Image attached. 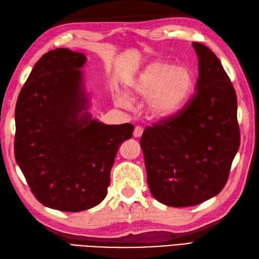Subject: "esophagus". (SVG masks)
<instances>
[{
  "label": "esophagus",
  "instance_id": "esophagus-1",
  "mask_svg": "<svg viewBox=\"0 0 259 259\" xmlns=\"http://www.w3.org/2000/svg\"><path fill=\"white\" fill-rule=\"evenodd\" d=\"M143 131H144V130H143L141 126H136L135 130H134V133H133V136L136 137V138L141 137V136L143 135Z\"/></svg>",
  "mask_w": 259,
  "mask_h": 259
}]
</instances>
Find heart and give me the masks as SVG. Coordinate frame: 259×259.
Masks as SVG:
<instances>
[{
  "label": "heart",
  "instance_id": "1",
  "mask_svg": "<svg viewBox=\"0 0 259 259\" xmlns=\"http://www.w3.org/2000/svg\"><path fill=\"white\" fill-rule=\"evenodd\" d=\"M195 85L192 69L185 65L156 60L147 64L126 88V95L118 93L115 101L127 108L130 98L146 99L148 114L158 120L176 114L190 99Z\"/></svg>",
  "mask_w": 259,
  "mask_h": 259
}]
</instances>
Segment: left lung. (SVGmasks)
<instances>
[{
    "mask_svg": "<svg viewBox=\"0 0 259 259\" xmlns=\"http://www.w3.org/2000/svg\"><path fill=\"white\" fill-rule=\"evenodd\" d=\"M193 47L197 92L179 113L148 126L141 138L150 192L171 207L195 206L218 195L240 147L233 85L210 49Z\"/></svg>",
    "mask_w": 259,
    "mask_h": 259,
    "instance_id": "left-lung-1",
    "label": "left lung"
}]
</instances>
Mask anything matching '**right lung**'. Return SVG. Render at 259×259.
<instances>
[{
  "label": "right lung",
  "instance_id": "1",
  "mask_svg": "<svg viewBox=\"0 0 259 259\" xmlns=\"http://www.w3.org/2000/svg\"><path fill=\"white\" fill-rule=\"evenodd\" d=\"M83 53L60 48L41 58L15 109V158L46 207L78 212L106 198L120 145L134 125H108L88 112Z\"/></svg>",
  "mask_w": 259,
  "mask_h": 259
}]
</instances>
